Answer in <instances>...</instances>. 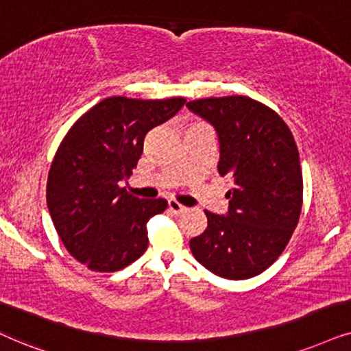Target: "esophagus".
I'll return each mask as SVG.
<instances>
[{"instance_id": "1", "label": "esophagus", "mask_w": 351, "mask_h": 351, "mask_svg": "<svg viewBox=\"0 0 351 351\" xmlns=\"http://www.w3.org/2000/svg\"><path fill=\"white\" fill-rule=\"evenodd\" d=\"M168 210H170L171 214L180 215V214H184L188 208H186L184 206H181L178 201H173V199H171V201H168Z\"/></svg>"}]
</instances>
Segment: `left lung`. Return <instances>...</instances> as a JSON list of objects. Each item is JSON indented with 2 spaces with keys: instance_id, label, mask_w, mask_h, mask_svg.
Segmentation results:
<instances>
[{
  "instance_id": "left-lung-1",
  "label": "left lung",
  "mask_w": 351,
  "mask_h": 351,
  "mask_svg": "<svg viewBox=\"0 0 351 351\" xmlns=\"http://www.w3.org/2000/svg\"><path fill=\"white\" fill-rule=\"evenodd\" d=\"M214 124L220 141V176L232 180L228 214L204 210L206 232L189 241L212 274L246 280L270 267L285 250L303 206L300 152L280 114L246 95L188 104Z\"/></svg>"
}]
</instances>
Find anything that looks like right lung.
<instances>
[{
  "label": "right lung",
  "instance_id": "right-lung-1",
  "mask_svg": "<svg viewBox=\"0 0 351 351\" xmlns=\"http://www.w3.org/2000/svg\"><path fill=\"white\" fill-rule=\"evenodd\" d=\"M184 104L183 97H108L61 141L48 171V210L66 250L90 270L117 272L147 250V221L167 201L131 196L119 181L132 175L145 134Z\"/></svg>",
  "mask_w": 351,
  "mask_h": 351
}]
</instances>
